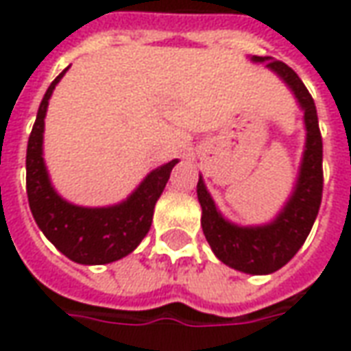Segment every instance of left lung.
<instances>
[{"instance_id":"obj_1","label":"left lung","mask_w":351,"mask_h":351,"mask_svg":"<svg viewBox=\"0 0 351 351\" xmlns=\"http://www.w3.org/2000/svg\"><path fill=\"white\" fill-rule=\"evenodd\" d=\"M252 60L266 62L268 68L283 77L304 110L308 134L296 190L271 224L256 228L234 226L220 217L201 176L197 182V199L203 210V234L218 261L245 274L262 276L283 268L302 247L315 222L323 195V141L312 95L295 70L281 60H271L269 56H252Z\"/></svg>"}]
</instances>
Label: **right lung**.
I'll use <instances>...</instances> for the list:
<instances>
[{"mask_svg":"<svg viewBox=\"0 0 351 351\" xmlns=\"http://www.w3.org/2000/svg\"><path fill=\"white\" fill-rule=\"evenodd\" d=\"M66 72V70H64ZM64 72L49 85L32 127L26 150V193L30 210L41 232L58 251L77 264H108L136 249L152 226L154 207L167 184L176 159L152 171L136 192L123 203L102 209L77 207L64 201L49 182L41 158L43 119L55 85Z\"/></svg>","mask_w":351,"mask_h":351,"instance_id":"obj_1","label":"right lung"}]
</instances>
